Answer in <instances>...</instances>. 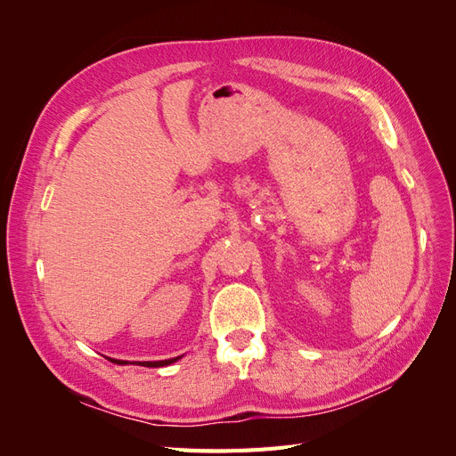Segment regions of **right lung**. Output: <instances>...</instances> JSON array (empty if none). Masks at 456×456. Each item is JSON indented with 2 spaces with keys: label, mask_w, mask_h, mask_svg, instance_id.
<instances>
[{
  "label": "right lung",
  "mask_w": 456,
  "mask_h": 456,
  "mask_svg": "<svg viewBox=\"0 0 456 456\" xmlns=\"http://www.w3.org/2000/svg\"><path fill=\"white\" fill-rule=\"evenodd\" d=\"M178 360H181V355L173 357V360H163V362H139V365H142V367H165V365H171V363H175V362H178ZM110 362L119 363V365L127 363V362H121V360H110Z\"/></svg>",
  "instance_id": "add662e5"
}]
</instances>
